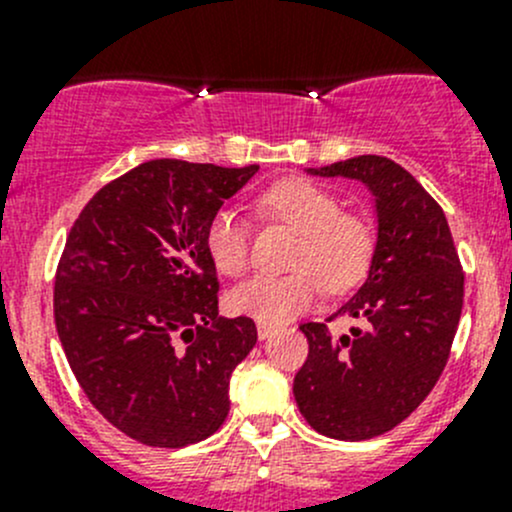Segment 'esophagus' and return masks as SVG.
Returning a JSON list of instances; mask_svg holds the SVG:
<instances>
[{
	"label": "esophagus",
	"instance_id": "esophagus-1",
	"mask_svg": "<svg viewBox=\"0 0 512 512\" xmlns=\"http://www.w3.org/2000/svg\"><path fill=\"white\" fill-rule=\"evenodd\" d=\"M272 332H277V327H272V324H265V322H257V337L267 339Z\"/></svg>",
	"mask_w": 512,
	"mask_h": 512
}]
</instances>
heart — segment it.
<instances>
[{"label":"heart","instance_id":"heart-1","mask_svg":"<svg viewBox=\"0 0 512 512\" xmlns=\"http://www.w3.org/2000/svg\"><path fill=\"white\" fill-rule=\"evenodd\" d=\"M260 213L299 232L292 272L257 275L230 294L232 312L257 322L282 324L307 312L322 289L347 292L359 285L374 260V232L366 220L339 213L329 190L304 178H287L260 195ZM205 250L215 270L240 277L250 265V232L235 210L223 208L205 227Z\"/></svg>","mask_w":512,"mask_h":512}]
</instances>
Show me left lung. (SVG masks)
Returning <instances> with one entry per match:
<instances>
[{
	"label": "left lung",
	"mask_w": 512,
	"mask_h": 512,
	"mask_svg": "<svg viewBox=\"0 0 512 512\" xmlns=\"http://www.w3.org/2000/svg\"><path fill=\"white\" fill-rule=\"evenodd\" d=\"M307 173L361 180L379 232L369 277L334 314L364 318L367 329L334 340L326 322L302 324L309 356L294 401L322 436L366 441L399 426L436 386L463 309L461 260L441 205L394 160L356 156Z\"/></svg>",
	"instance_id": "8db88e82"
}]
</instances>
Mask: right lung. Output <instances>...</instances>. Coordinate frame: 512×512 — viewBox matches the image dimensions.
<instances>
[{
  "instance_id": "1",
  "label": "right lung",
  "mask_w": 512,
  "mask_h": 512,
  "mask_svg": "<svg viewBox=\"0 0 512 512\" xmlns=\"http://www.w3.org/2000/svg\"><path fill=\"white\" fill-rule=\"evenodd\" d=\"M257 168L148 160L103 185L66 237L56 332L98 414L133 441L183 448L227 418L257 327L218 317L205 227Z\"/></svg>"
}]
</instances>
